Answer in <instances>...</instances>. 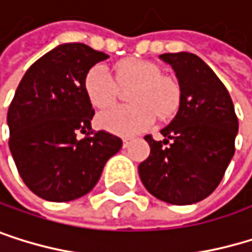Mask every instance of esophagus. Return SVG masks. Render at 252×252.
Masks as SVG:
<instances>
[{"label":"esophagus","mask_w":252,"mask_h":252,"mask_svg":"<svg viewBox=\"0 0 252 252\" xmlns=\"http://www.w3.org/2000/svg\"><path fill=\"white\" fill-rule=\"evenodd\" d=\"M130 143H132V138H130V136H125V138H123V147H125V149H127V147L130 146Z\"/></svg>","instance_id":"34e87169"}]
</instances>
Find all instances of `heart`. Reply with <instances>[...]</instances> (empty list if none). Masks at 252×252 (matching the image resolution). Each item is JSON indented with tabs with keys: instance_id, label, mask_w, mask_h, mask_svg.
<instances>
[{
	"instance_id": "b5f03b06",
	"label": "heart",
	"mask_w": 252,
	"mask_h": 252,
	"mask_svg": "<svg viewBox=\"0 0 252 252\" xmlns=\"http://www.w3.org/2000/svg\"><path fill=\"white\" fill-rule=\"evenodd\" d=\"M120 85H133L129 93V106L111 108L97 117V125L116 135L127 136L152 125L155 116L171 117L179 108L180 89L168 76H163L159 66L152 61L129 58L116 66ZM84 90L94 108L103 109L117 99V84L103 64L93 66L84 79Z\"/></svg>"
}]
</instances>
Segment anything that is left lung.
Segmentation results:
<instances>
[{
    "instance_id": "1",
    "label": "left lung",
    "mask_w": 252,
    "mask_h": 252,
    "mask_svg": "<svg viewBox=\"0 0 252 252\" xmlns=\"http://www.w3.org/2000/svg\"><path fill=\"white\" fill-rule=\"evenodd\" d=\"M180 87L176 117L160 133L150 135L149 158L138 165L146 189L160 201L186 206L209 197L234 155L239 123L231 97L206 63L191 52L162 54Z\"/></svg>"
}]
</instances>
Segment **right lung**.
I'll return each instance as SVG.
<instances>
[{"label": "right lung", "mask_w": 252, "mask_h": 252, "mask_svg": "<svg viewBox=\"0 0 252 252\" xmlns=\"http://www.w3.org/2000/svg\"><path fill=\"white\" fill-rule=\"evenodd\" d=\"M108 55L84 43H63L37 60L18 85L7 112L8 147L30 189L64 203L89 194L122 140L93 136V106L85 94L89 70ZM85 133L79 140L77 135Z\"/></svg>", "instance_id": "obj_1"}]
</instances>
